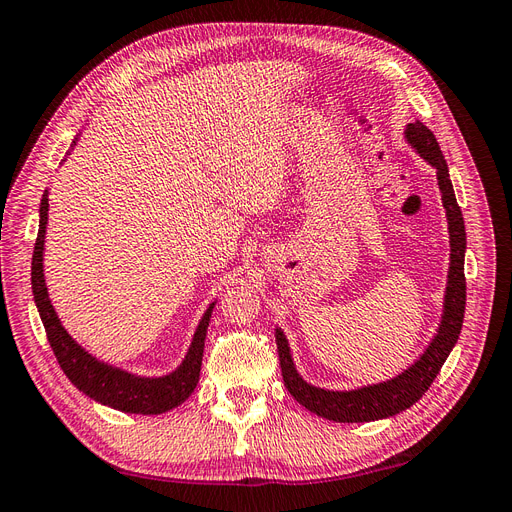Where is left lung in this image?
<instances>
[{
    "mask_svg": "<svg viewBox=\"0 0 512 512\" xmlns=\"http://www.w3.org/2000/svg\"><path fill=\"white\" fill-rule=\"evenodd\" d=\"M404 134L406 141L416 149L418 156L436 168L438 185L442 192V205L446 209L448 235H451V267H448V282L444 292V312L436 337L431 339L427 350L418 356V361H414L408 369H404L399 376L391 380L367 384L354 391L318 389V386L305 382L299 376L297 367H294L284 331L275 329L277 352H280L282 376L288 393L309 412H314L322 418H329V421L335 423H369L408 410L425 395L431 382L436 380L461 333L463 312H466V275H463L466 226H463V215L457 205L453 183L451 177H448V166L436 136H433V132L427 126H423L421 121L408 123Z\"/></svg>",
    "mask_w": 512,
    "mask_h": 512,
    "instance_id": "obj_1",
    "label": "left lung"
}]
</instances>
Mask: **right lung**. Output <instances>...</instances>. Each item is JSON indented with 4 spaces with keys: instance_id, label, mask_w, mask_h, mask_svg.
<instances>
[{
    "instance_id": "1",
    "label": "right lung",
    "mask_w": 512,
    "mask_h": 512,
    "mask_svg": "<svg viewBox=\"0 0 512 512\" xmlns=\"http://www.w3.org/2000/svg\"><path fill=\"white\" fill-rule=\"evenodd\" d=\"M72 145H76V138ZM46 224H49V190H44L40 203V226L32 258V290L46 337H49L53 354L57 356V363L64 369L68 380L87 397L96 399L98 404L128 414H162L181 406L183 401L194 393L198 384L207 327L215 301L207 307L203 318H200L185 359L175 371H170V374L160 378H147L98 361L94 354H89L83 346L74 342L72 335L64 329V324H61L49 299L42 265Z\"/></svg>"
}]
</instances>
